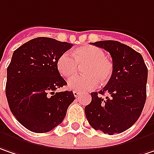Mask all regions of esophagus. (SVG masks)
Returning a JSON list of instances; mask_svg holds the SVG:
<instances>
[{
	"label": "esophagus",
	"mask_w": 154,
	"mask_h": 154,
	"mask_svg": "<svg viewBox=\"0 0 154 154\" xmlns=\"http://www.w3.org/2000/svg\"><path fill=\"white\" fill-rule=\"evenodd\" d=\"M73 95H74L75 97H79V92L77 91H73Z\"/></svg>",
	"instance_id": "esophagus-1"
}]
</instances>
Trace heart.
Returning <instances> with one entry per match:
<instances>
[{
	"label": "heart",
	"mask_w": 154,
	"mask_h": 154,
	"mask_svg": "<svg viewBox=\"0 0 154 154\" xmlns=\"http://www.w3.org/2000/svg\"><path fill=\"white\" fill-rule=\"evenodd\" d=\"M83 76L72 77L68 81V87L74 91H88L106 85L113 74L112 62L106 57L104 51L92 45L79 47L73 51V57L69 53L62 54L57 62V68L63 77L77 74L82 67Z\"/></svg>",
	"instance_id": "obj_1"
}]
</instances>
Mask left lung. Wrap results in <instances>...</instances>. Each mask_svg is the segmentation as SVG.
I'll return each instance as SVG.
<instances>
[{
  "mask_svg": "<svg viewBox=\"0 0 154 154\" xmlns=\"http://www.w3.org/2000/svg\"><path fill=\"white\" fill-rule=\"evenodd\" d=\"M93 44L111 54L113 74L103 90L91 93V102L85 108L86 119L95 130L109 135L121 133L143 111L148 70L142 56L125 44L111 40Z\"/></svg>",
  "mask_w": 154,
  "mask_h": 154,
  "instance_id": "8db88e82",
  "label": "left lung"
}]
</instances>
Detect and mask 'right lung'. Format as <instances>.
<instances>
[{"label":"right lung","instance_id":"obj_1","mask_svg":"<svg viewBox=\"0 0 154 154\" xmlns=\"http://www.w3.org/2000/svg\"><path fill=\"white\" fill-rule=\"evenodd\" d=\"M73 44L49 37L25 42L13 53L7 69L6 97L18 122L34 132H47L63 122L72 91H55L66 81L57 68L59 57Z\"/></svg>","mask_w":154,"mask_h":154}]
</instances>
